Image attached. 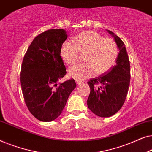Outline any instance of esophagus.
<instances>
[{
	"mask_svg": "<svg viewBox=\"0 0 152 152\" xmlns=\"http://www.w3.org/2000/svg\"><path fill=\"white\" fill-rule=\"evenodd\" d=\"M76 84H82V83L83 82V81H82V80H77L76 81Z\"/></svg>",
	"mask_w": 152,
	"mask_h": 152,
	"instance_id": "esophagus-1",
	"label": "esophagus"
}]
</instances>
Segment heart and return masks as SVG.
<instances>
[{
    "label": "heart",
    "mask_w": 152,
    "mask_h": 152,
    "mask_svg": "<svg viewBox=\"0 0 152 152\" xmlns=\"http://www.w3.org/2000/svg\"><path fill=\"white\" fill-rule=\"evenodd\" d=\"M75 43L65 41L61 45L60 55L64 61L72 65L79 59L80 53L85 54V63L72 66L68 70L70 77L82 79L93 76L95 72L103 74L115 65L118 49L115 41L104 38L94 31L80 33L74 39Z\"/></svg>",
    "instance_id": "obj_1"
}]
</instances>
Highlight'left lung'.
<instances>
[{"instance_id": "1", "label": "left lung", "mask_w": 152, "mask_h": 152, "mask_svg": "<svg viewBox=\"0 0 152 152\" xmlns=\"http://www.w3.org/2000/svg\"><path fill=\"white\" fill-rule=\"evenodd\" d=\"M107 32L114 38L120 50L116 65L109 71L88 82L91 92L87 99L88 108L102 118L114 115L125 101L130 84V63L124 43L113 32Z\"/></svg>"}]
</instances>
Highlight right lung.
<instances>
[{"mask_svg":"<svg viewBox=\"0 0 152 152\" xmlns=\"http://www.w3.org/2000/svg\"><path fill=\"white\" fill-rule=\"evenodd\" d=\"M67 37L63 29L45 31L34 39L23 59V95L29 111L40 121L59 117L76 87L74 79L57 84L66 74L60 51Z\"/></svg>","mask_w":152,"mask_h":152,"instance_id":"obj_1","label":"right lung"}]
</instances>
